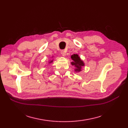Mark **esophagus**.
I'll return each mask as SVG.
<instances>
[{
    "label": "esophagus",
    "mask_w": 128,
    "mask_h": 128,
    "mask_svg": "<svg viewBox=\"0 0 128 128\" xmlns=\"http://www.w3.org/2000/svg\"><path fill=\"white\" fill-rule=\"evenodd\" d=\"M61 54L62 56H66V52L64 51H61Z\"/></svg>",
    "instance_id": "1"
}]
</instances>
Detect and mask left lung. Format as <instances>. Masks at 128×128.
<instances>
[{
	"instance_id": "left-lung-1",
	"label": "left lung",
	"mask_w": 128,
	"mask_h": 128,
	"mask_svg": "<svg viewBox=\"0 0 128 128\" xmlns=\"http://www.w3.org/2000/svg\"><path fill=\"white\" fill-rule=\"evenodd\" d=\"M72 60L74 61L72 62V65H74L77 67V69L75 70L76 71H80L81 67L84 66V64L83 62L80 60V58L77 54H74L71 56Z\"/></svg>"
}]
</instances>
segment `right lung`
I'll list each match as a JSON object with an SVG mask.
<instances>
[{"mask_svg":"<svg viewBox=\"0 0 128 128\" xmlns=\"http://www.w3.org/2000/svg\"><path fill=\"white\" fill-rule=\"evenodd\" d=\"M51 62H52V60L51 61H50V63H51Z\"/></svg>","mask_w":128,"mask_h":128,"instance_id":"obj_1","label":"right lung"}]
</instances>
